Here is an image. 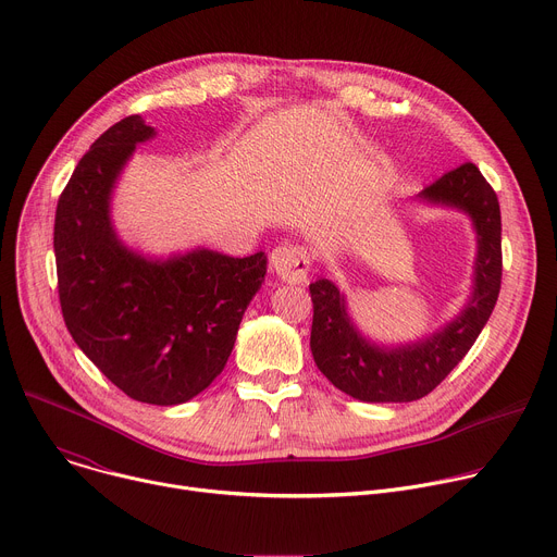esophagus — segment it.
<instances>
[{
	"mask_svg": "<svg viewBox=\"0 0 557 557\" xmlns=\"http://www.w3.org/2000/svg\"><path fill=\"white\" fill-rule=\"evenodd\" d=\"M271 271L290 284H304L310 271V258L304 249L293 245H282L271 251Z\"/></svg>",
	"mask_w": 557,
	"mask_h": 557,
	"instance_id": "34e87169",
	"label": "esophagus"
}]
</instances>
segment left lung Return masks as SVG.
Listing matches in <instances>:
<instances>
[{
    "label": "left lung",
    "instance_id": "8db88e82",
    "mask_svg": "<svg viewBox=\"0 0 557 557\" xmlns=\"http://www.w3.org/2000/svg\"><path fill=\"white\" fill-rule=\"evenodd\" d=\"M414 200L465 213L475 233L471 293L454 320L414 342L379 344L359 331L333 280L308 286L312 359L337 389L363 404H408L430 394L479 339L500 293V205L479 168L465 163L447 172Z\"/></svg>",
    "mask_w": 557,
    "mask_h": 557
}]
</instances>
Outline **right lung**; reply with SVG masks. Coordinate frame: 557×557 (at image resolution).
<instances>
[{"mask_svg":"<svg viewBox=\"0 0 557 557\" xmlns=\"http://www.w3.org/2000/svg\"><path fill=\"white\" fill-rule=\"evenodd\" d=\"M151 138L156 129L134 114L78 161L54 215L59 301L74 344L119 389L140 404L181 406L226 366L267 256L196 247L163 258L121 240L114 189L136 145Z\"/></svg>","mask_w":557,"mask_h":557,"instance_id":"add662e5","label":"right lung"}]
</instances>
